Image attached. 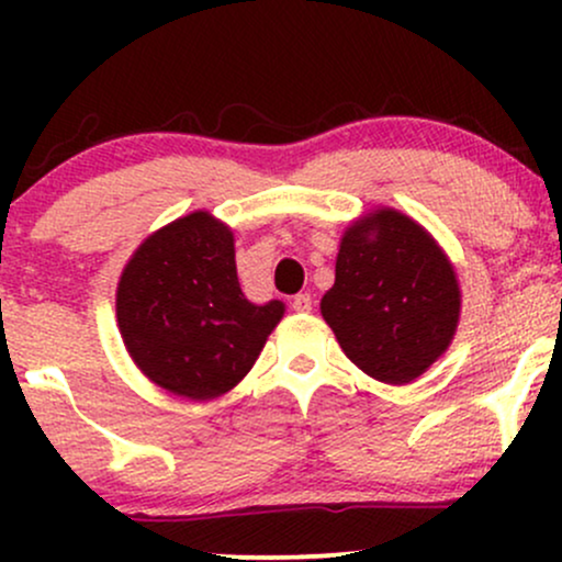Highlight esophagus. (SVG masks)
Listing matches in <instances>:
<instances>
[{
  "label": "esophagus",
  "mask_w": 562,
  "mask_h": 562,
  "mask_svg": "<svg viewBox=\"0 0 562 562\" xmlns=\"http://www.w3.org/2000/svg\"><path fill=\"white\" fill-rule=\"evenodd\" d=\"M290 306H293V312H301V314L312 312V295H308V293L293 295V301H290Z\"/></svg>",
  "instance_id": "esophagus-1"
}]
</instances>
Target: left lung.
<instances>
[{
    "label": "left lung",
    "mask_w": 562,
    "mask_h": 562,
    "mask_svg": "<svg viewBox=\"0 0 562 562\" xmlns=\"http://www.w3.org/2000/svg\"><path fill=\"white\" fill-rule=\"evenodd\" d=\"M319 308L359 370L402 385L420 378L454 338L460 285L420 224L380 209L348 227L335 285Z\"/></svg>",
    "instance_id": "left-lung-1"
}]
</instances>
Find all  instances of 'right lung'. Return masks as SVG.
Here are the masks:
<instances>
[{"mask_svg":"<svg viewBox=\"0 0 562 562\" xmlns=\"http://www.w3.org/2000/svg\"><path fill=\"white\" fill-rule=\"evenodd\" d=\"M115 312L139 370L160 389L205 402L248 375L285 306L245 299L232 232L195 211L139 245Z\"/></svg>","mask_w":562,"mask_h":562,"instance_id":"obj_1","label":"right lung"}]
</instances>
